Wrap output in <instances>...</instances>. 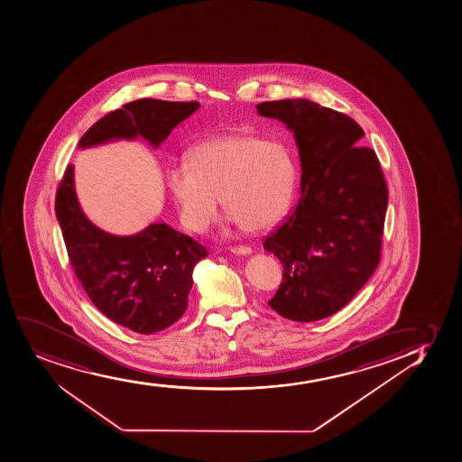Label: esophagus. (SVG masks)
<instances>
[{"mask_svg": "<svg viewBox=\"0 0 462 462\" xmlns=\"http://www.w3.org/2000/svg\"><path fill=\"white\" fill-rule=\"evenodd\" d=\"M232 254H252V248L247 245H234V247L228 248Z\"/></svg>", "mask_w": 462, "mask_h": 462, "instance_id": "34e87169", "label": "esophagus"}]
</instances>
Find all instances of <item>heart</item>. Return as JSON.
<instances>
[{
  "mask_svg": "<svg viewBox=\"0 0 462 462\" xmlns=\"http://www.w3.org/2000/svg\"><path fill=\"white\" fill-rule=\"evenodd\" d=\"M296 166L287 146L252 134L206 140L188 162L166 171L184 227L203 234L218 218L221 195L230 219L258 232L278 223L293 195Z\"/></svg>",
  "mask_w": 462,
  "mask_h": 462,
  "instance_id": "obj_1",
  "label": "heart"
}]
</instances>
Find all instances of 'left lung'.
I'll list each match as a JSON object with an SVG mask.
<instances>
[{
  "label": "left lung",
  "mask_w": 462,
  "mask_h": 462,
  "mask_svg": "<svg viewBox=\"0 0 462 462\" xmlns=\"http://www.w3.org/2000/svg\"><path fill=\"white\" fill-rule=\"evenodd\" d=\"M291 129L300 155V199L263 239L283 267L270 307L294 322L342 310L382 258L387 184L375 151L357 146L365 133L349 116L307 99L256 106Z\"/></svg>",
  "instance_id": "8db88e82"
}]
</instances>
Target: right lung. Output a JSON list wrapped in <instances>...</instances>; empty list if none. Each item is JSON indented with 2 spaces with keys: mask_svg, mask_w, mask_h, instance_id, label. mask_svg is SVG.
I'll use <instances>...</instances> for the list:
<instances>
[{
  "mask_svg": "<svg viewBox=\"0 0 462 462\" xmlns=\"http://www.w3.org/2000/svg\"><path fill=\"white\" fill-rule=\"evenodd\" d=\"M199 106L157 99L129 102L97 120L82 135L79 148L137 135L157 148ZM55 210L76 278L106 318L134 333L154 334L183 316L195 263L208 256L203 244L168 224H151L133 236L96 227L76 199L73 164L56 190Z\"/></svg>",
  "mask_w": 462,
  "mask_h": 462,
  "instance_id": "obj_1",
  "label": "right lung"
}]
</instances>
